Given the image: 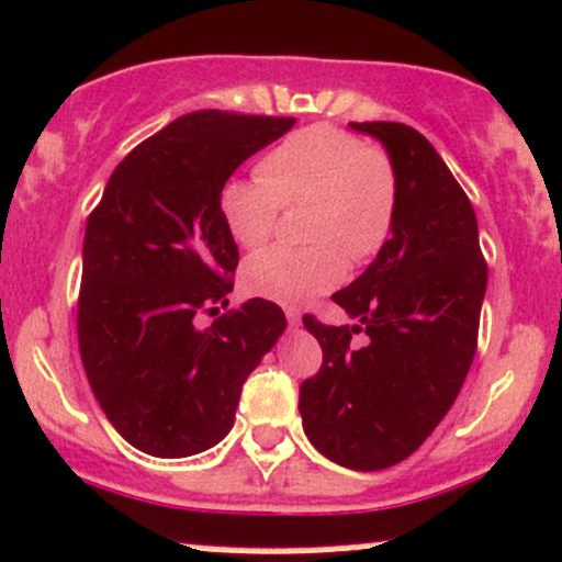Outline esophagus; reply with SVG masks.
Wrapping results in <instances>:
<instances>
[{"instance_id": "1", "label": "esophagus", "mask_w": 562, "mask_h": 562, "mask_svg": "<svg viewBox=\"0 0 562 562\" xmlns=\"http://www.w3.org/2000/svg\"><path fill=\"white\" fill-rule=\"evenodd\" d=\"M283 313H286L289 326H297L300 324V311H297V307H283Z\"/></svg>"}]
</instances>
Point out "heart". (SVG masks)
Returning a JSON list of instances; mask_svg holds the SVG:
<instances>
[{"label":"heart","instance_id":"heart-1","mask_svg":"<svg viewBox=\"0 0 562 562\" xmlns=\"http://www.w3.org/2000/svg\"><path fill=\"white\" fill-rule=\"evenodd\" d=\"M311 204L305 233L313 247L276 244L244 265L255 297L302 305L331 292L348 273V257L376 255L393 231L398 178L382 148L331 124L292 132L260 161V178H228L217 193L225 228L241 247L273 236L281 206Z\"/></svg>","mask_w":562,"mask_h":562}]
</instances>
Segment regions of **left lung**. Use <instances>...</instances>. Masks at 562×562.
<instances>
[{
  "mask_svg": "<svg viewBox=\"0 0 562 562\" xmlns=\"http://www.w3.org/2000/svg\"><path fill=\"white\" fill-rule=\"evenodd\" d=\"M376 137L398 178L393 236L334 302L356 326L302 315L324 363L300 384L307 440L350 470H384L412 457L449 414L477 348L488 281L477 220L425 135L398 122H352ZM363 330V349L349 345Z\"/></svg>",
  "mask_w": 562,
  "mask_h": 562,
  "instance_id": "obj_1",
  "label": "left lung"
}]
</instances>
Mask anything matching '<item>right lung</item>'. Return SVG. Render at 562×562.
Listing matches in <instances>:
<instances>
[{
	"label": "right lung",
	"instance_id": "add662e5",
	"mask_svg": "<svg viewBox=\"0 0 562 562\" xmlns=\"http://www.w3.org/2000/svg\"><path fill=\"white\" fill-rule=\"evenodd\" d=\"M297 119L196 111L143 140L113 169L87 220L79 350L100 408L150 457L212 449L236 417L247 376L286 315L228 305L238 247L217 210L223 182Z\"/></svg>",
	"mask_w": 562,
	"mask_h": 562
}]
</instances>
